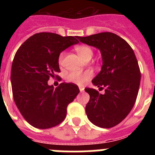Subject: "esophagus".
Masks as SVG:
<instances>
[{"instance_id": "1", "label": "esophagus", "mask_w": 155, "mask_h": 155, "mask_svg": "<svg viewBox=\"0 0 155 155\" xmlns=\"http://www.w3.org/2000/svg\"><path fill=\"white\" fill-rule=\"evenodd\" d=\"M84 87H82V86H79V90H80L81 92H82V91H84Z\"/></svg>"}]
</instances>
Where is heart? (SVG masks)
Returning <instances> with one entry per match:
<instances>
[{
  "mask_svg": "<svg viewBox=\"0 0 155 155\" xmlns=\"http://www.w3.org/2000/svg\"><path fill=\"white\" fill-rule=\"evenodd\" d=\"M76 52L78 53L80 57L83 60H84L85 58L88 57H92L93 52L92 50L89 46H84V45H81V46H78L75 48ZM63 58H64V53H62L59 57V63L61 64L63 61ZM93 74L91 71H86L84 72H81V71H74V72H71L68 75V81L72 82V83H74L77 84H83L84 83H85L87 81L89 80L92 77Z\"/></svg>",
  "mask_w": 155,
  "mask_h": 155,
  "instance_id": "heart-1",
  "label": "heart"
}]
</instances>
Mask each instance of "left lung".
<instances>
[{
  "label": "left lung",
  "instance_id": "obj_1",
  "mask_svg": "<svg viewBox=\"0 0 155 155\" xmlns=\"http://www.w3.org/2000/svg\"><path fill=\"white\" fill-rule=\"evenodd\" d=\"M77 39L98 49L102 54V68L92 84L99 89L105 87V93L90 87L84 89L90 95L85 107L87 118L102 128L115 127L130 113L137 97L140 71L136 56L124 39L112 32Z\"/></svg>",
  "mask_w": 155,
  "mask_h": 155
}]
</instances>
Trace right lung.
Masks as SVG:
<instances>
[{"mask_svg":"<svg viewBox=\"0 0 155 155\" xmlns=\"http://www.w3.org/2000/svg\"><path fill=\"white\" fill-rule=\"evenodd\" d=\"M76 38L39 32L16 52L11 72L14 100L25 120L35 128H51L64 121L68 105L80 91L72 83H61L54 88L47 82L50 77L58 78L59 56L78 43Z\"/></svg>","mask_w":155,"mask_h":155,"instance_id":"add662e5","label":"right lung"}]
</instances>
